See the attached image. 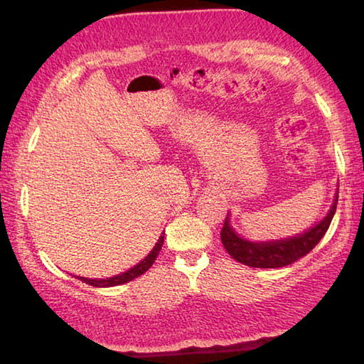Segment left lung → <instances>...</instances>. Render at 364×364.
I'll use <instances>...</instances> for the list:
<instances>
[{
    "mask_svg": "<svg viewBox=\"0 0 364 364\" xmlns=\"http://www.w3.org/2000/svg\"><path fill=\"white\" fill-rule=\"evenodd\" d=\"M338 189H336L334 200L326 213V217L318 221L316 225L308 228L306 231L295 234V236L282 237V239H271V241H250V239L242 237L237 234L236 230L231 226L230 213L225 220V226L221 230V242L225 249L234 260L247 264L252 268H281L287 267L299 258L305 257L315 245L321 241V237L328 231L336 213L337 207Z\"/></svg>",
    "mask_w": 364,
    "mask_h": 364,
    "instance_id": "obj_1",
    "label": "left lung"
}]
</instances>
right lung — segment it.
<instances>
[{
  "label": "right lung",
  "instance_id": "obj_1",
  "mask_svg": "<svg viewBox=\"0 0 364 364\" xmlns=\"http://www.w3.org/2000/svg\"><path fill=\"white\" fill-rule=\"evenodd\" d=\"M164 234L165 232L160 234L159 241L156 242V245H154L149 254H147L143 260L134 264V267H132L130 269L123 271V273L115 274V276H112V278H106V279H90V278H83V276H77V279L85 282V284L93 286V287H114V286H120V284H125V282L133 281L134 278H138V276L144 274L146 271L152 267V263L156 262V258H157L159 252H160V249H162V244H164Z\"/></svg>",
  "mask_w": 364,
  "mask_h": 364
}]
</instances>
